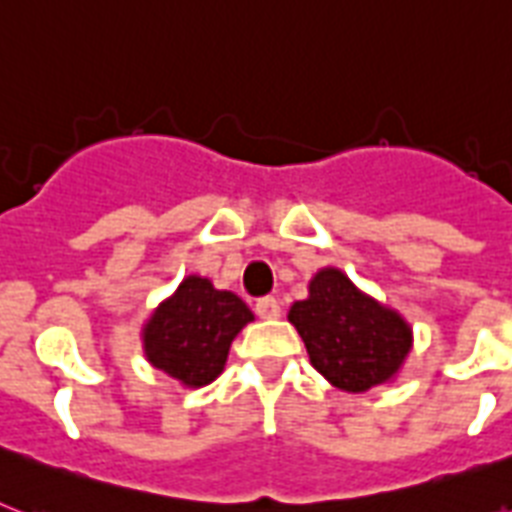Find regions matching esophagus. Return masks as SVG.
Returning <instances> with one entry per match:
<instances>
[{
    "mask_svg": "<svg viewBox=\"0 0 512 512\" xmlns=\"http://www.w3.org/2000/svg\"><path fill=\"white\" fill-rule=\"evenodd\" d=\"M255 313L260 319H279L281 316V303L276 297H260L255 303Z\"/></svg>",
    "mask_w": 512,
    "mask_h": 512,
    "instance_id": "34e87169",
    "label": "esophagus"
}]
</instances>
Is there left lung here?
<instances>
[{"mask_svg":"<svg viewBox=\"0 0 512 512\" xmlns=\"http://www.w3.org/2000/svg\"><path fill=\"white\" fill-rule=\"evenodd\" d=\"M289 321L303 337L311 364L348 393L390 380L412 348L406 321L358 292L337 268L316 273L311 297L292 305Z\"/></svg>","mask_w":512,"mask_h":512,"instance_id":"8db88e82","label":"left lung"}]
</instances>
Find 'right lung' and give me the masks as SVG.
<instances>
[{
    "instance_id": "add662e5",
    "label": "right lung",
    "mask_w": 512,
    "mask_h": 512,
    "mask_svg": "<svg viewBox=\"0 0 512 512\" xmlns=\"http://www.w3.org/2000/svg\"><path fill=\"white\" fill-rule=\"evenodd\" d=\"M252 321L247 303L212 281L188 276L154 311L143 332L148 361L183 385L201 388L223 372L228 348Z\"/></svg>"
}]
</instances>
